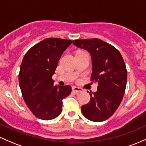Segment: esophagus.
<instances>
[{
	"label": "esophagus",
	"instance_id": "1",
	"mask_svg": "<svg viewBox=\"0 0 146 146\" xmlns=\"http://www.w3.org/2000/svg\"><path fill=\"white\" fill-rule=\"evenodd\" d=\"M72 89H73V91L76 92V93H81V92L83 91L82 88H80V87H78V86H73V88H72Z\"/></svg>",
	"mask_w": 146,
	"mask_h": 146
}]
</instances>
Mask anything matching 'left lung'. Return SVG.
Here are the masks:
<instances>
[{"mask_svg": "<svg viewBox=\"0 0 146 146\" xmlns=\"http://www.w3.org/2000/svg\"><path fill=\"white\" fill-rule=\"evenodd\" d=\"M73 44L90 53V80L98 84V90L90 92V102L82 106V113L92 121H105L117 109L125 93L127 70L123 58L116 48L98 38L75 40Z\"/></svg>", "mask_w": 146, "mask_h": 146, "instance_id": "obj_1", "label": "left lung"}]
</instances>
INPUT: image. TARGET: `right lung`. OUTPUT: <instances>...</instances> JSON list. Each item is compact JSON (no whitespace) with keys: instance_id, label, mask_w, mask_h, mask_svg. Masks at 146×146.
Masks as SVG:
<instances>
[{"instance_id":"add662e5","label":"right lung","mask_w":146,"mask_h":146,"mask_svg":"<svg viewBox=\"0 0 146 146\" xmlns=\"http://www.w3.org/2000/svg\"><path fill=\"white\" fill-rule=\"evenodd\" d=\"M71 40L51 38L35 44L22 62L18 79L25 103L33 115L42 120L56 118L62 110V100L70 95V86H53L55 73L63 52Z\"/></svg>"}]
</instances>
